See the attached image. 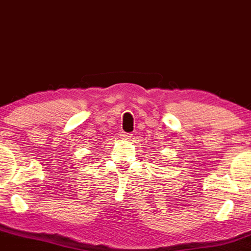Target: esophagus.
Returning <instances> with one entry per match:
<instances>
[{
  "instance_id": "34e87169",
  "label": "esophagus",
  "mask_w": 251,
  "mask_h": 251,
  "mask_svg": "<svg viewBox=\"0 0 251 251\" xmlns=\"http://www.w3.org/2000/svg\"><path fill=\"white\" fill-rule=\"evenodd\" d=\"M120 137H122V139L128 140V139H131L132 135L129 134V133H125V132H122V133H120Z\"/></svg>"
}]
</instances>
